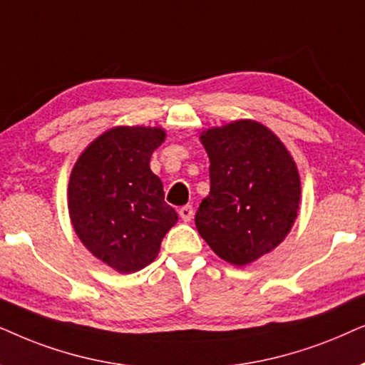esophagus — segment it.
Wrapping results in <instances>:
<instances>
[{"label":"esophagus","mask_w":365,"mask_h":365,"mask_svg":"<svg viewBox=\"0 0 365 365\" xmlns=\"http://www.w3.org/2000/svg\"><path fill=\"white\" fill-rule=\"evenodd\" d=\"M180 217H182L183 222H190L193 218V207L192 205H185V207H180Z\"/></svg>","instance_id":"obj_1"}]
</instances>
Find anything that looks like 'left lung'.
Returning a JSON list of instances; mask_svg holds the SVG:
<instances>
[{"label":"left lung","instance_id":"left-lung-1","mask_svg":"<svg viewBox=\"0 0 365 365\" xmlns=\"http://www.w3.org/2000/svg\"><path fill=\"white\" fill-rule=\"evenodd\" d=\"M210 160V192L195 215L208 247L244 267L269 254L294 227L300 175L282 140L255 120H235L200 132Z\"/></svg>","mask_w":365,"mask_h":365}]
</instances>
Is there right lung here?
Listing matches in <instances>:
<instances>
[{"instance_id":"add662e5","label":"right lung","mask_w":365,"mask_h":365,"mask_svg":"<svg viewBox=\"0 0 365 365\" xmlns=\"http://www.w3.org/2000/svg\"><path fill=\"white\" fill-rule=\"evenodd\" d=\"M160 126H113L96 137L73 165L68 212L73 230L96 259L118 274H133L157 259L178 222L165 203L152 153L165 142Z\"/></svg>"}]
</instances>
